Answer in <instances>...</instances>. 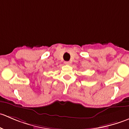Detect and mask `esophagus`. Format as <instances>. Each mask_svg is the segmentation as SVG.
Masks as SVG:
<instances>
[{"mask_svg":"<svg viewBox=\"0 0 129 129\" xmlns=\"http://www.w3.org/2000/svg\"><path fill=\"white\" fill-rule=\"evenodd\" d=\"M64 63L66 65H69L70 64V62H68V61H66V62H64Z\"/></svg>","mask_w":129,"mask_h":129,"instance_id":"1","label":"esophagus"}]
</instances>
